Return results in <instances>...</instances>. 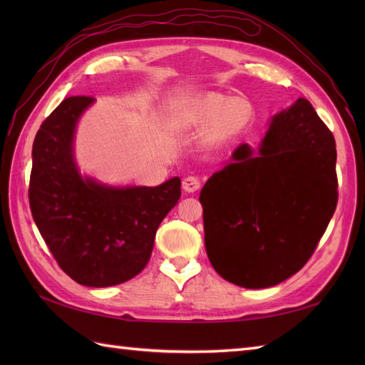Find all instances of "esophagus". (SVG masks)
<instances>
[{"instance_id": "1", "label": "esophagus", "mask_w": 365, "mask_h": 365, "mask_svg": "<svg viewBox=\"0 0 365 365\" xmlns=\"http://www.w3.org/2000/svg\"><path fill=\"white\" fill-rule=\"evenodd\" d=\"M182 187H183V190L187 191V192H195V191H197V190L200 188L199 177H196V175L185 177L183 182H182Z\"/></svg>"}]
</instances>
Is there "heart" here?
I'll return each mask as SVG.
<instances>
[{"mask_svg": "<svg viewBox=\"0 0 365 365\" xmlns=\"http://www.w3.org/2000/svg\"><path fill=\"white\" fill-rule=\"evenodd\" d=\"M254 110L245 97L226 98L210 94L192 100L178 111V118L187 125L208 127V138L212 141H224L238 135L252 120Z\"/></svg>", "mask_w": 365, "mask_h": 365, "instance_id": "1", "label": "heart"}]
</instances>
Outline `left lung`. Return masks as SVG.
I'll return each mask as SVG.
<instances>
[{
    "mask_svg": "<svg viewBox=\"0 0 365 365\" xmlns=\"http://www.w3.org/2000/svg\"><path fill=\"white\" fill-rule=\"evenodd\" d=\"M336 158L334 136L306 98L273 115L259 150L238 145L199 196L216 273L245 289L298 273L336 212Z\"/></svg>",
    "mask_w": 365,
    "mask_h": 365,
    "instance_id": "obj_1",
    "label": "left lung"
}]
</instances>
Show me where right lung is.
<instances>
[{
	"instance_id": "1",
	"label": "right lung",
	"mask_w": 365,
	"mask_h": 365,
	"mask_svg": "<svg viewBox=\"0 0 365 365\" xmlns=\"http://www.w3.org/2000/svg\"><path fill=\"white\" fill-rule=\"evenodd\" d=\"M94 97L61 102L33 144L29 205L58 265L75 282L111 287L141 273L157 229L180 199V178L158 187H110L81 175L75 131Z\"/></svg>"
}]
</instances>
